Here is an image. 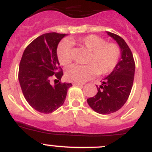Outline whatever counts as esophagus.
Returning <instances> with one entry per match:
<instances>
[{
    "label": "esophagus",
    "instance_id": "esophagus-1",
    "mask_svg": "<svg viewBox=\"0 0 152 152\" xmlns=\"http://www.w3.org/2000/svg\"><path fill=\"white\" fill-rule=\"evenodd\" d=\"M73 85L74 86H77V87H83L82 84H78V83H74Z\"/></svg>",
    "mask_w": 152,
    "mask_h": 152
}]
</instances>
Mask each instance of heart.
I'll return each instance as SVG.
<instances>
[{
  "instance_id": "heart-1",
  "label": "heart",
  "mask_w": 152,
  "mask_h": 152,
  "mask_svg": "<svg viewBox=\"0 0 152 152\" xmlns=\"http://www.w3.org/2000/svg\"><path fill=\"white\" fill-rule=\"evenodd\" d=\"M72 42H77L90 52L87 65L72 64L65 70V77L75 83L86 82L96 74L106 75L116 66L120 56V50L116 44L106 42L103 39L95 35H88L77 39H72ZM56 55L61 65H67L72 60L71 43L63 40L58 44Z\"/></svg>"
}]
</instances>
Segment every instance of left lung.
I'll list each match as a JSON object with an SVG mask.
<instances>
[{
    "label": "left lung",
    "instance_id": "8db88e82",
    "mask_svg": "<svg viewBox=\"0 0 152 152\" xmlns=\"http://www.w3.org/2000/svg\"><path fill=\"white\" fill-rule=\"evenodd\" d=\"M107 33L119 45L121 57L113 71L101 81V85H96L97 94L87 100L91 108L103 115L116 112L127 101L133 85L135 68L132 53L125 40L118 35Z\"/></svg>",
    "mask_w": 152,
    "mask_h": 152
}]
</instances>
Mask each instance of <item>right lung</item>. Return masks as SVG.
I'll list each match as a JSON object with an SVG mask.
<instances>
[{"instance_id":"obj_1","label":"right lung","mask_w":152,"mask_h":152,"mask_svg":"<svg viewBox=\"0 0 152 152\" xmlns=\"http://www.w3.org/2000/svg\"><path fill=\"white\" fill-rule=\"evenodd\" d=\"M66 36L53 32L41 35L26 47L20 63L18 79L24 97L42 113H51L62 106L72 86L59 81L63 72L56 55L58 45ZM52 78L59 83L52 86Z\"/></svg>"}]
</instances>
